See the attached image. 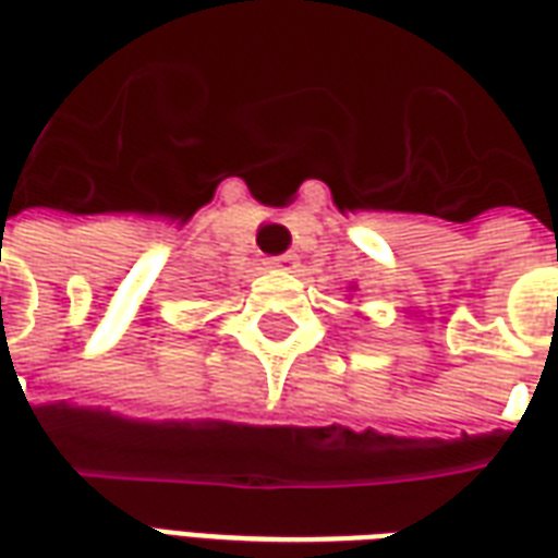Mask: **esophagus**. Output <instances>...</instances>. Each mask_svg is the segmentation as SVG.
I'll use <instances>...</instances> for the list:
<instances>
[{
  "mask_svg": "<svg viewBox=\"0 0 558 558\" xmlns=\"http://www.w3.org/2000/svg\"><path fill=\"white\" fill-rule=\"evenodd\" d=\"M292 266V256H271V259H266V268H271V271H287V268Z\"/></svg>",
  "mask_w": 558,
  "mask_h": 558,
  "instance_id": "esophagus-1",
  "label": "esophagus"
}]
</instances>
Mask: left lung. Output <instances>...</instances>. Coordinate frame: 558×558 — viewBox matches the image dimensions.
Listing matches in <instances>:
<instances>
[{
	"label": "left lung",
	"mask_w": 558,
	"mask_h": 558,
	"mask_svg": "<svg viewBox=\"0 0 558 558\" xmlns=\"http://www.w3.org/2000/svg\"><path fill=\"white\" fill-rule=\"evenodd\" d=\"M350 290H355V287H350Z\"/></svg>",
	"instance_id": "1"
}]
</instances>
